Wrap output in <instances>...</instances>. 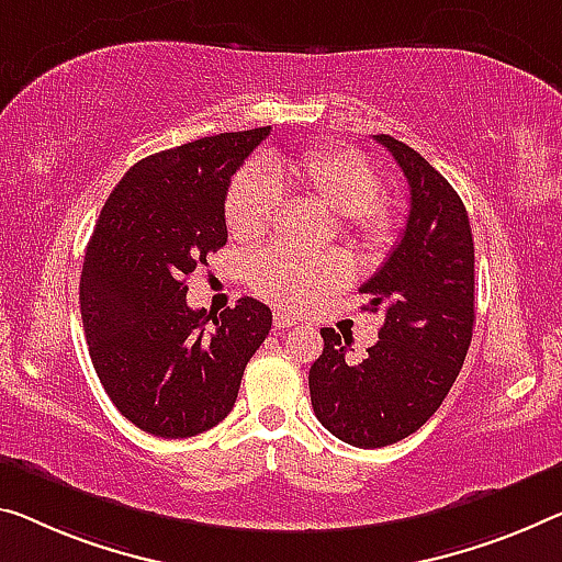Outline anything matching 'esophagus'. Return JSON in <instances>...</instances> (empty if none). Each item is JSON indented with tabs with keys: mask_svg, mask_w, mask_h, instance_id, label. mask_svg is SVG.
<instances>
[{
	"mask_svg": "<svg viewBox=\"0 0 562 562\" xmlns=\"http://www.w3.org/2000/svg\"><path fill=\"white\" fill-rule=\"evenodd\" d=\"M273 326L279 331L291 329V326H296V318L289 316V314H283V311H276V314H273Z\"/></svg>",
	"mask_w": 562,
	"mask_h": 562,
	"instance_id": "obj_1",
	"label": "esophagus"
}]
</instances>
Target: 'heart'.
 Returning a JSON list of instances; mask_svg holds the SVG:
<instances>
[{"label": "heart", "mask_w": 562, "mask_h": 562, "mask_svg": "<svg viewBox=\"0 0 562 562\" xmlns=\"http://www.w3.org/2000/svg\"><path fill=\"white\" fill-rule=\"evenodd\" d=\"M281 191L306 198L339 215V231L364 256H382L396 238V215L382 201V180L371 162L351 148L318 145L299 155H276L269 168L238 172L226 195L231 236L256 244L281 213ZM248 283L271 304L304 311L347 281L339 254H299L269 248L248 261Z\"/></svg>", "instance_id": "1"}]
</instances>
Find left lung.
Segmentation results:
<instances>
[{
    "instance_id": "8db88e82",
    "label": "left lung",
    "mask_w": 562,
    "mask_h": 562,
    "mask_svg": "<svg viewBox=\"0 0 562 562\" xmlns=\"http://www.w3.org/2000/svg\"><path fill=\"white\" fill-rule=\"evenodd\" d=\"M409 183L407 226L382 269L361 286L382 311L379 341L349 357L351 339L322 329L308 371L311 404L341 442L374 450L417 431L439 409L468 357L474 326V244L462 198L417 150L374 135Z\"/></svg>"
}]
</instances>
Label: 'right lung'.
Returning a JSON list of instances; mask_svg holds the SVG:
<instances>
[{
    "mask_svg": "<svg viewBox=\"0 0 562 562\" xmlns=\"http://www.w3.org/2000/svg\"><path fill=\"white\" fill-rule=\"evenodd\" d=\"M269 127L148 155L94 223L80 279L90 359L112 404L155 437H193L228 417L248 359L271 331L251 296L218 316L191 308L188 283L226 246L231 176Z\"/></svg>",
    "mask_w": 562,
    "mask_h": 562,
    "instance_id": "add662e5",
    "label": "right lung"
}]
</instances>
